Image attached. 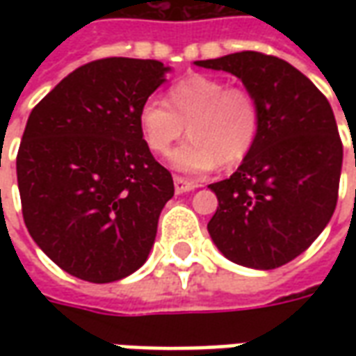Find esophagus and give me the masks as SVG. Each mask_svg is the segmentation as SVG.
<instances>
[{"mask_svg": "<svg viewBox=\"0 0 356 356\" xmlns=\"http://www.w3.org/2000/svg\"><path fill=\"white\" fill-rule=\"evenodd\" d=\"M173 185H175V193L177 194H183V193H191L196 188V183H191V181H186L183 177H175L173 179Z\"/></svg>", "mask_w": 356, "mask_h": 356, "instance_id": "obj_1", "label": "esophagus"}]
</instances>
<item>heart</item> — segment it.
Instances as JSON below:
<instances>
[{"label": "heart", "mask_w": 356, "mask_h": 356, "mask_svg": "<svg viewBox=\"0 0 356 356\" xmlns=\"http://www.w3.org/2000/svg\"><path fill=\"white\" fill-rule=\"evenodd\" d=\"M186 131L191 139L170 156L171 168L202 175L219 163L236 165L259 133V104L252 91L227 86L221 78L193 74L168 89V102L148 99L139 110V127L150 152L165 154Z\"/></svg>", "instance_id": "1"}]
</instances>
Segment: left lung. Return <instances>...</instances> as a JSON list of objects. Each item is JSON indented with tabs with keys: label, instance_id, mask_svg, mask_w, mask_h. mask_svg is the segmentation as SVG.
I'll use <instances>...</instances> for the list:
<instances>
[{
	"label": "left lung",
	"instance_id": "left-lung-1",
	"mask_svg": "<svg viewBox=\"0 0 356 356\" xmlns=\"http://www.w3.org/2000/svg\"><path fill=\"white\" fill-rule=\"evenodd\" d=\"M196 66L236 76L259 104V133L231 177L209 185L208 232L229 261L282 267L318 238L334 216L343 147L334 112L313 81L282 58L242 51Z\"/></svg>",
	"mask_w": 356,
	"mask_h": 356
}]
</instances>
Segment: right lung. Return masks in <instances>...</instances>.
<instances>
[{
  "instance_id": "right-lung-1",
  "label": "right lung",
  "mask_w": 356,
  "mask_h": 356,
  "mask_svg": "<svg viewBox=\"0 0 356 356\" xmlns=\"http://www.w3.org/2000/svg\"><path fill=\"white\" fill-rule=\"evenodd\" d=\"M168 72L150 58L93 60L28 118L17 156L22 217L68 275L116 282L143 267L154 246L173 179L145 145L139 110Z\"/></svg>"
}]
</instances>
